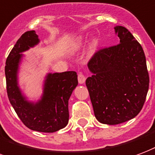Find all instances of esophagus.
<instances>
[{
  "mask_svg": "<svg viewBox=\"0 0 155 155\" xmlns=\"http://www.w3.org/2000/svg\"><path fill=\"white\" fill-rule=\"evenodd\" d=\"M78 81L80 84H84V81H85V76L84 74H82V73H79L78 74Z\"/></svg>",
  "mask_w": 155,
  "mask_h": 155,
  "instance_id": "34e87169",
  "label": "esophagus"
}]
</instances>
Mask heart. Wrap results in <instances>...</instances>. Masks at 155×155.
Returning a JSON list of instances; mask_svg holds the SVG:
<instances>
[{"mask_svg": "<svg viewBox=\"0 0 155 155\" xmlns=\"http://www.w3.org/2000/svg\"><path fill=\"white\" fill-rule=\"evenodd\" d=\"M88 42V39L85 37H80L74 40V42L72 43L71 46V50L72 51H77L79 50H81V48H83L84 45L86 44V42ZM96 48H97V42L96 41H94L92 42V44L89 48V51L90 53H93L94 52V51L96 50Z\"/></svg>", "mask_w": 155, "mask_h": 155, "instance_id": "heart-1", "label": "heart"}]
</instances>
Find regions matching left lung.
I'll use <instances>...</instances> for the list:
<instances>
[{"label": "left lung", "mask_w": 155, "mask_h": 155, "mask_svg": "<svg viewBox=\"0 0 155 155\" xmlns=\"http://www.w3.org/2000/svg\"><path fill=\"white\" fill-rule=\"evenodd\" d=\"M119 44L96 51L86 80L95 117L117 125L134 118L145 104L150 78L141 45L123 26H116Z\"/></svg>", "instance_id": "obj_1"}]
</instances>
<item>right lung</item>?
Instances as JSON below:
<instances>
[{"mask_svg": "<svg viewBox=\"0 0 155 155\" xmlns=\"http://www.w3.org/2000/svg\"><path fill=\"white\" fill-rule=\"evenodd\" d=\"M35 31L25 32L8 56L5 66L6 90L10 104L26 127L39 132L51 133L66 127L69 121L68 101L78 85L75 71L47 74L43 93L34 103L27 100L18 84V71L24 55L22 52L38 44Z\"/></svg>", "mask_w": 155, "mask_h": 155, "instance_id": "add662e5", "label": "right lung"}]
</instances>
